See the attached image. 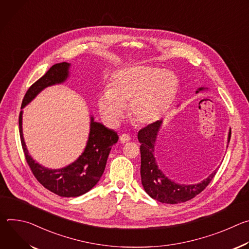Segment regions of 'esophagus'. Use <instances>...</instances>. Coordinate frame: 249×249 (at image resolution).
I'll return each instance as SVG.
<instances>
[{
  "instance_id": "esophagus-1",
  "label": "esophagus",
  "mask_w": 249,
  "mask_h": 249,
  "mask_svg": "<svg viewBox=\"0 0 249 249\" xmlns=\"http://www.w3.org/2000/svg\"><path fill=\"white\" fill-rule=\"evenodd\" d=\"M130 141V136L128 135V134H122L121 136H120V142L121 143H127V142H129Z\"/></svg>"
}]
</instances>
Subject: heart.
Here are the masks:
<instances>
[{"label": "heart", "instance_id": "heart-1", "mask_svg": "<svg viewBox=\"0 0 249 249\" xmlns=\"http://www.w3.org/2000/svg\"><path fill=\"white\" fill-rule=\"evenodd\" d=\"M176 89L177 79L168 70L146 65L128 67L112 76L108 90L98 97V109L106 122L115 125L128 104L132 120L149 125L166 112Z\"/></svg>", "mask_w": 249, "mask_h": 249}]
</instances>
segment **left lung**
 <instances>
[{"mask_svg": "<svg viewBox=\"0 0 249 249\" xmlns=\"http://www.w3.org/2000/svg\"><path fill=\"white\" fill-rule=\"evenodd\" d=\"M205 89L200 88L196 90ZM162 121L158 120L141 129L138 133V140L141 144V179L145 191L155 200L165 204H178L191 200L201 193L214 178L217 169L213 171L206 179L197 184H179L169 179L158 166L155 153V145L159 130ZM231 140V130L229 132L228 143Z\"/></svg>", "mask_w": 249, "mask_h": 249, "instance_id": "1", "label": "left lung"}]
</instances>
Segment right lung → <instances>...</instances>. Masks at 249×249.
Listing matches in <instances>:
<instances>
[{
  "label": "right lung",
  "mask_w": 249,
  "mask_h": 249,
  "mask_svg": "<svg viewBox=\"0 0 249 249\" xmlns=\"http://www.w3.org/2000/svg\"><path fill=\"white\" fill-rule=\"evenodd\" d=\"M71 64L63 62L53 65L47 73L35 82L26 91L21 109L40 91L50 86L64 83L69 77ZM19 136L25 160L40 184L61 197H78L96 185L105 169L111 147L117 143L118 135L90 117L89 135L87 146L77 160L60 168L51 169L35 161L28 154L22 134V111L18 117Z\"/></svg>",
  "instance_id": "obj_1"
}]
</instances>
